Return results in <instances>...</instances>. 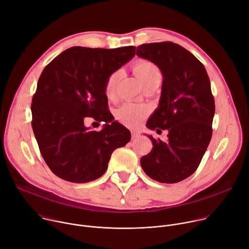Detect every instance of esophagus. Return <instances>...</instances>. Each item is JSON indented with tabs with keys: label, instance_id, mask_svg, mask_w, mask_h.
<instances>
[{
	"label": "esophagus",
	"instance_id": "34e87169",
	"mask_svg": "<svg viewBox=\"0 0 249 249\" xmlns=\"http://www.w3.org/2000/svg\"><path fill=\"white\" fill-rule=\"evenodd\" d=\"M140 136V133L137 132V131H132V138L135 139V138H138Z\"/></svg>",
	"mask_w": 249,
	"mask_h": 249
}]
</instances>
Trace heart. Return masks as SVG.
Segmentation results:
<instances>
[{
    "label": "heart",
    "mask_w": 249,
    "mask_h": 249,
    "mask_svg": "<svg viewBox=\"0 0 249 249\" xmlns=\"http://www.w3.org/2000/svg\"><path fill=\"white\" fill-rule=\"evenodd\" d=\"M133 71L142 85H144L156 77H160L159 68L154 63L147 60L137 61L133 67ZM121 73L117 71V72L112 73L106 80L104 92L109 99H113L115 97L116 88ZM147 113L148 109L145 106L134 103H126L117 110V118L119 121L129 127H137L147 115Z\"/></svg>",
    "instance_id": "1"
}]
</instances>
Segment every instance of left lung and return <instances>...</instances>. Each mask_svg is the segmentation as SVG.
<instances>
[{"instance_id":"left-lung-1","label":"left lung","mask_w":249,"mask_h":249,"mask_svg":"<svg viewBox=\"0 0 249 249\" xmlns=\"http://www.w3.org/2000/svg\"><path fill=\"white\" fill-rule=\"evenodd\" d=\"M137 56L158 66L163 79L147 127L168 132L166 142L147 135L154 147L141 159V166L156 181L179 182L197 169L211 141L215 101L208 74L192 53L176 43L142 44Z\"/></svg>"}]
</instances>
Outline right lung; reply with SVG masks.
Segmentation results:
<instances>
[{
	"label": "right lung",
	"mask_w": 249,
	"mask_h": 249,
	"mask_svg": "<svg viewBox=\"0 0 249 249\" xmlns=\"http://www.w3.org/2000/svg\"><path fill=\"white\" fill-rule=\"evenodd\" d=\"M136 47H71L43 70L32 98V129L40 153L60 178L86 183L102 176L111 154L131 139L107 110V78L134 56ZM90 116L106 124L99 132L84 125Z\"/></svg>",
	"instance_id": "obj_1"
}]
</instances>
